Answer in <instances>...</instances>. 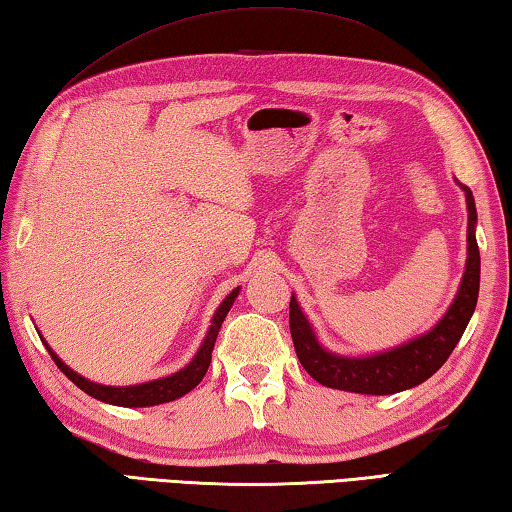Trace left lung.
Wrapping results in <instances>:
<instances>
[{
	"instance_id": "obj_1",
	"label": "left lung",
	"mask_w": 512,
	"mask_h": 512,
	"mask_svg": "<svg viewBox=\"0 0 512 512\" xmlns=\"http://www.w3.org/2000/svg\"><path fill=\"white\" fill-rule=\"evenodd\" d=\"M468 204V261L459 285V292L452 301L450 310L445 312L438 324L418 335L407 344H400L391 351L366 355V357H348L326 351L312 330L310 321L303 315L297 297L290 299V333L294 342V351L303 369L310 373L319 384L339 391L366 393V396H389L411 387L441 369L452 355L454 346L459 344L461 335L468 328V321L477 308L479 299V274H481V256L474 229H477V206L468 186L459 182Z\"/></svg>"
}]
</instances>
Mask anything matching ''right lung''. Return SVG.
<instances>
[{"label": "right lung", "mask_w": 512, "mask_h": 512, "mask_svg": "<svg viewBox=\"0 0 512 512\" xmlns=\"http://www.w3.org/2000/svg\"><path fill=\"white\" fill-rule=\"evenodd\" d=\"M240 288L233 290L227 299H224L218 310H215V315L211 319V328L209 333H206L204 342L200 346V351L193 357L191 362H188L184 369H179L177 373L168 375V378H159V380H152V382H143V384H132V387H105V384H96V382H89L85 380L83 375H78L76 371H71L69 366L60 360V357L53 353V348L44 342L47 346V351L51 355V360L56 362L58 369L67 375V378L76 384L78 389H83L87 396H92L101 402H107V405H116V407H155V405H164V402H173L177 398L186 396L188 391L195 389L197 384L202 382L206 369H209L211 364V353H213V346H215V339H218L220 333V326L224 317H227V312L231 310L233 301H236Z\"/></svg>", "instance_id": "1"}]
</instances>
